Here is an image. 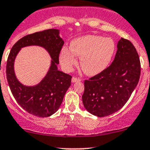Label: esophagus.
Segmentation results:
<instances>
[{
    "mask_svg": "<svg viewBox=\"0 0 150 150\" xmlns=\"http://www.w3.org/2000/svg\"><path fill=\"white\" fill-rule=\"evenodd\" d=\"M80 81H81V79L77 78H75V77H73V78H72V83H76V82H80Z\"/></svg>",
    "mask_w": 150,
    "mask_h": 150,
    "instance_id": "1",
    "label": "esophagus"
}]
</instances>
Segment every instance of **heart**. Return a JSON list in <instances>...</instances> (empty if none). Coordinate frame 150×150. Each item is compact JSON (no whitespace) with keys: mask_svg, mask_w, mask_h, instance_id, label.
I'll list each match as a JSON object with an SVG mask.
<instances>
[{"mask_svg":"<svg viewBox=\"0 0 150 150\" xmlns=\"http://www.w3.org/2000/svg\"><path fill=\"white\" fill-rule=\"evenodd\" d=\"M70 50L63 47L60 60L67 70H70L77 64L75 56L80 57L82 70L88 75H95L110 65L115 55L116 45L110 38L88 35L75 39L71 42Z\"/></svg>","mask_w":150,"mask_h":150,"instance_id":"1","label":"heart"}]
</instances>
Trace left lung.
I'll return each instance as SVG.
<instances>
[{"mask_svg": "<svg viewBox=\"0 0 150 150\" xmlns=\"http://www.w3.org/2000/svg\"><path fill=\"white\" fill-rule=\"evenodd\" d=\"M140 70L135 47L130 41L122 38L111 65L85 80L82 99L85 109L98 117L108 116L120 110L137 85Z\"/></svg>", "mask_w": 150, "mask_h": 150, "instance_id": "1", "label": "left lung"}]
</instances>
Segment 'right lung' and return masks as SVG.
I'll list each match as a JSON object with an SVG mask.
<instances>
[{
	"mask_svg": "<svg viewBox=\"0 0 150 150\" xmlns=\"http://www.w3.org/2000/svg\"><path fill=\"white\" fill-rule=\"evenodd\" d=\"M59 34V30L48 29L24 36L13 46L8 57L6 77L11 93L23 109L39 117H47L56 112L71 85L72 77L57 69L59 55L64 44ZM30 45L45 48L52 60L45 78L38 85L26 86L16 78L14 62L20 49Z\"/></svg>",
	"mask_w": 150,
	"mask_h": 150,
	"instance_id": "1",
	"label": "right lung"
}]
</instances>
